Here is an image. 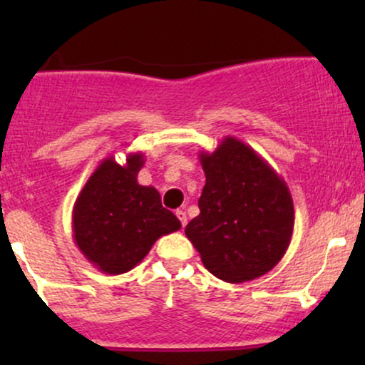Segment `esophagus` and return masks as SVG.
I'll use <instances>...</instances> for the list:
<instances>
[{"instance_id":"1","label":"esophagus","mask_w":365,"mask_h":365,"mask_svg":"<svg viewBox=\"0 0 365 365\" xmlns=\"http://www.w3.org/2000/svg\"><path fill=\"white\" fill-rule=\"evenodd\" d=\"M177 217L180 220V223H182L183 228H185V225H187V212L183 211V209H177Z\"/></svg>"}]
</instances>
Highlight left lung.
<instances>
[{
  "label": "left lung",
  "mask_w": 365,
  "mask_h": 365,
  "mask_svg": "<svg viewBox=\"0 0 365 365\" xmlns=\"http://www.w3.org/2000/svg\"><path fill=\"white\" fill-rule=\"evenodd\" d=\"M206 185L185 235L209 273L228 283L266 274L290 245L295 212L287 182L250 145L226 137L199 153Z\"/></svg>",
  "instance_id": "1"
}]
</instances>
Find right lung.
Wrapping results in <instances>:
<instances>
[{"label":"right lung","mask_w":365,"mask_h":365,"mask_svg":"<svg viewBox=\"0 0 365 365\" xmlns=\"http://www.w3.org/2000/svg\"><path fill=\"white\" fill-rule=\"evenodd\" d=\"M145 159L130 153L125 165L106 158L75 200L72 232L83 257L106 274H123L149 254L154 242L182 223L163 207L154 187L139 185Z\"/></svg>","instance_id":"obj_1"}]
</instances>
